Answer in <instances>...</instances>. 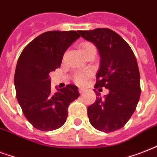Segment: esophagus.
Listing matches in <instances>:
<instances>
[{
    "label": "esophagus",
    "instance_id": "obj_1",
    "mask_svg": "<svg viewBox=\"0 0 157 157\" xmlns=\"http://www.w3.org/2000/svg\"><path fill=\"white\" fill-rule=\"evenodd\" d=\"M85 91H86V90L84 88H79V92H80V93H84Z\"/></svg>",
    "mask_w": 157,
    "mask_h": 157
}]
</instances>
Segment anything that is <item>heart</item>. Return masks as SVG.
Returning <instances> with one entry per match:
<instances>
[{
    "label": "heart",
    "instance_id": "b5f03b06",
    "mask_svg": "<svg viewBox=\"0 0 157 157\" xmlns=\"http://www.w3.org/2000/svg\"><path fill=\"white\" fill-rule=\"evenodd\" d=\"M94 47L91 43L89 42H86L83 43L82 45H81V50H82V52H85L89 49H90V48ZM89 76H90V73H82V72H80V73H77L75 76V81H76V83L78 84H83L85 81H86V79L88 78Z\"/></svg>",
    "mask_w": 157,
    "mask_h": 157
}]
</instances>
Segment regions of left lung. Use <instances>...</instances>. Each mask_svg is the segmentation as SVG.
Listing matches in <instances>:
<instances>
[{"instance_id": "left-lung-1", "label": "left lung", "mask_w": 157, "mask_h": 157, "mask_svg": "<svg viewBox=\"0 0 157 157\" xmlns=\"http://www.w3.org/2000/svg\"><path fill=\"white\" fill-rule=\"evenodd\" d=\"M86 40L95 45L100 56V67L94 88L105 87L108 94L97 98L89 106V120L96 129L116 131L126 124L136 109L141 88L136 58L128 43L109 28L80 31Z\"/></svg>"}]
</instances>
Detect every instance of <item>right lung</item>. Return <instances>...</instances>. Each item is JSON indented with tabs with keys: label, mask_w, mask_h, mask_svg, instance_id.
I'll use <instances>...</instances> for the list:
<instances>
[{
	"label": "right lung",
	"mask_w": 157,
	"mask_h": 157,
	"mask_svg": "<svg viewBox=\"0 0 157 157\" xmlns=\"http://www.w3.org/2000/svg\"><path fill=\"white\" fill-rule=\"evenodd\" d=\"M80 37L76 31H50L32 40L16 65V97L28 121L36 129L51 131L66 122L69 104L78 98V88L67 85L51 90L50 72L61 66L63 54Z\"/></svg>",
	"instance_id": "add662e5"
}]
</instances>
